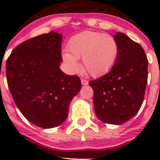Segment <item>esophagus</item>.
Wrapping results in <instances>:
<instances>
[{
  "mask_svg": "<svg viewBox=\"0 0 160 160\" xmlns=\"http://www.w3.org/2000/svg\"><path fill=\"white\" fill-rule=\"evenodd\" d=\"M81 82H82V85H83V86H87V85H88L89 82L87 81V80H86V79L82 78L81 79Z\"/></svg>",
  "mask_w": 160,
  "mask_h": 160,
  "instance_id": "1",
  "label": "esophagus"
}]
</instances>
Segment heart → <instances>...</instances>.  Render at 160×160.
Masks as SVG:
<instances>
[{"instance_id":"b5f03b06","label":"heart","mask_w":160,"mask_h":160,"mask_svg":"<svg viewBox=\"0 0 160 160\" xmlns=\"http://www.w3.org/2000/svg\"><path fill=\"white\" fill-rule=\"evenodd\" d=\"M68 52L62 58L72 71L80 68L78 59L82 58L84 70L92 77L103 75L112 69L116 62L118 46L112 36L94 31H83L68 42Z\"/></svg>"}]
</instances>
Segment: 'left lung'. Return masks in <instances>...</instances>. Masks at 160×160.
Returning <instances> with one entry per match:
<instances>
[{
    "label": "left lung",
    "instance_id": "obj_1",
    "mask_svg": "<svg viewBox=\"0 0 160 160\" xmlns=\"http://www.w3.org/2000/svg\"><path fill=\"white\" fill-rule=\"evenodd\" d=\"M118 46L110 72L90 81L97 117L109 124L124 123L139 111L148 83V60L142 46L122 32L114 35Z\"/></svg>",
    "mask_w": 160,
    "mask_h": 160
}]
</instances>
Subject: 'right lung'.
Wrapping results in <instances>:
<instances>
[{
  "label": "right lung",
  "mask_w": 160,
  "mask_h": 160,
  "mask_svg": "<svg viewBox=\"0 0 160 160\" xmlns=\"http://www.w3.org/2000/svg\"><path fill=\"white\" fill-rule=\"evenodd\" d=\"M62 34L49 32L18 45L6 62V78L17 107L32 124L45 129L64 122L81 80L67 75L62 62Z\"/></svg>",
  "instance_id": "obj_1"
}]
</instances>
